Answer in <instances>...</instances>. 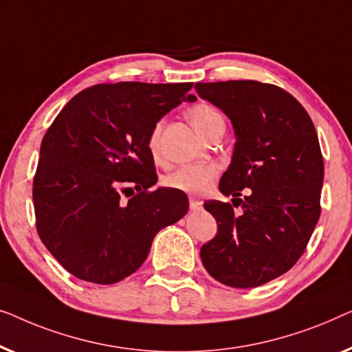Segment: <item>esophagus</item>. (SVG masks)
Masks as SVG:
<instances>
[{
	"label": "esophagus",
	"mask_w": 352,
	"mask_h": 352,
	"mask_svg": "<svg viewBox=\"0 0 352 352\" xmlns=\"http://www.w3.org/2000/svg\"><path fill=\"white\" fill-rule=\"evenodd\" d=\"M202 207V202L199 199H196V197H190V209L191 210H199Z\"/></svg>",
	"instance_id": "esophagus-1"
}]
</instances>
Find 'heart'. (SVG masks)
Here are the masks:
<instances>
[{"instance_id":"heart-1","label":"heart","mask_w":352,"mask_h":352,"mask_svg":"<svg viewBox=\"0 0 352 352\" xmlns=\"http://www.w3.org/2000/svg\"><path fill=\"white\" fill-rule=\"evenodd\" d=\"M188 116L192 122V126L196 127V131L201 135H206L207 132L217 126H225V120L221 116V113L217 110L215 107L209 105V103H199L195 105L188 111ZM161 124H156L153 127L148 138V148H150L151 156L157 160L161 153ZM220 167L212 162H202V164H185L175 169L172 174L164 178V183L169 188L174 190H180L190 195H202V192L209 191L212 183L219 175Z\"/></svg>"}]
</instances>
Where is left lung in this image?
<instances>
[{"label":"left lung","instance_id":"left-lung-1","mask_svg":"<svg viewBox=\"0 0 352 352\" xmlns=\"http://www.w3.org/2000/svg\"><path fill=\"white\" fill-rule=\"evenodd\" d=\"M195 87L231 120L236 143L220 191L243 206L236 216L230 202H204L219 231L201 247L202 265L228 287L263 285L298 261L318 225L324 182L318 133L301 103L274 84L241 79Z\"/></svg>","mask_w":352,"mask_h":352}]
</instances>
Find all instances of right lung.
Listing matches in <instances>:
<instances>
[{
    "label": "right lung",
    "instance_id": "add662e5",
    "mask_svg": "<svg viewBox=\"0 0 352 352\" xmlns=\"http://www.w3.org/2000/svg\"><path fill=\"white\" fill-rule=\"evenodd\" d=\"M191 86L97 84L73 97L47 129L33 178L36 230L78 279L108 285L135 273L157 232L185 217V192L148 191L157 182L148 138L172 108L196 100ZM129 184L139 192L121 201Z\"/></svg>",
    "mask_w": 352,
    "mask_h": 352
}]
</instances>
